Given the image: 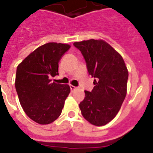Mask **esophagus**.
Here are the masks:
<instances>
[{"instance_id":"esophagus-1","label":"esophagus","mask_w":153,"mask_h":153,"mask_svg":"<svg viewBox=\"0 0 153 153\" xmlns=\"http://www.w3.org/2000/svg\"><path fill=\"white\" fill-rule=\"evenodd\" d=\"M70 90H71V91H75V90L76 89V88H77V87H74V86H73V85H70Z\"/></svg>"}]
</instances>
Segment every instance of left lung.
I'll return each instance as SVG.
<instances>
[{"instance_id":"8db88e82","label":"left lung","mask_w":153,"mask_h":153,"mask_svg":"<svg viewBox=\"0 0 153 153\" xmlns=\"http://www.w3.org/2000/svg\"><path fill=\"white\" fill-rule=\"evenodd\" d=\"M85 59L90 75L94 78L92 91H85L79 103L81 114L97 126L110 122L119 111L127 93L128 72L123 58L103 40L74 42Z\"/></svg>"}]
</instances>
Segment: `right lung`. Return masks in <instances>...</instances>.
I'll return each mask as SVG.
<instances>
[{
    "mask_svg": "<svg viewBox=\"0 0 153 153\" xmlns=\"http://www.w3.org/2000/svg\"><path fill=\"white\" fill-rule=\"evenodd\" d=\"M70 45L49 42L39 47L18 66L15 89L23 110L32 120L47 125L61 114L69 85L52 83L59 62Z\"/></svg>",
    "mask_w": 153,
    "mask_h": 153,
    "instance_id": "add662e5",
    "label": "right lung"
}]
</instances>
